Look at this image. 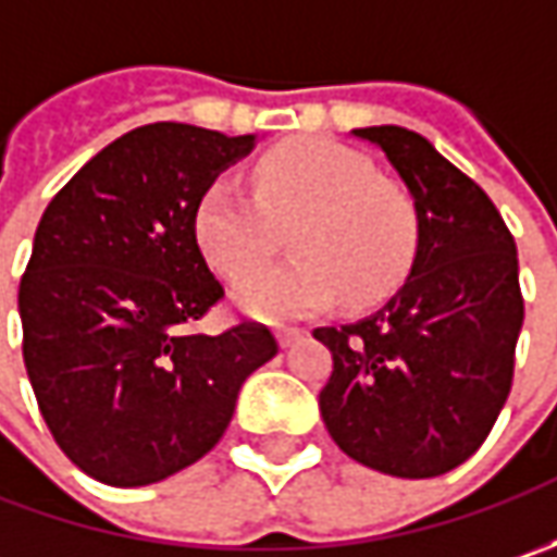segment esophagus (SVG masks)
<instances>
[{
    "mask_svg": "<svg viewBox=\"0 0 557 557\" xmlns=\"http://www.w3.org/2000/svg\"><path fill=\"white\" fill-rule=\"evenodd\" d=\"M304 329H294V325H285V329H278V332H275V337H278V344H282V347H294V344H297V341H304Z\"/></svg>",
    "mask_w": 557,
    "mask_h": 557,
    "instance_id": "obj_1",
    "label": "esophagus"
}]
</instances>
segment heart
<instances>
[{
  "instance_id": "obj_1",
  "label": "heart",
  "mask_w": 557,
  "mask_h": 557,
  "mask_svg": "<svg viewBox=\"0 0 557 557\" xmlns=\"http://www.w3.org/2000/svg\"><path fill=\"white\" fill-rule=\"evenodd\" d=\"M250 198L228 180L203 188L191 232L210 269L235 282L295 225L290 264L248 276L235 288L238 310L285 322L332 307H372L394 294L416 267L421 216L412 195L377 176L374 163L332 139H300L263 154Z\"/></svg>"
}]
</instances>
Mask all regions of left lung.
<instances>
[{"label":"left lung","mask_w":557,"mask_h":557,"mask_svg":"<svg viewBox=\"0 0 557 557\" xmlns=\"http://www.w3.org/2000/svg\"><path fill=\"white\" fill-rule=\"evenodd\" d=\"M377 145L421 216L406 285L354 325L315 329L334 359L319 394L332 440L394 478H437L468 461L503 412L524 325L518 247L496 203L424 136L354 129Z\"/></svg>","instance_id":"8db88e82"}]
</instances>
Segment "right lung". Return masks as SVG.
<instances>
[{"instance_id":"add662e5","label":"right lung","mask_w":557,"mask_h":557,"mask_svg":"<svg viewBox=\"0 0 557 557\" xmlns=\"http://www.w3.org/2000/svg\"><path fill=\"white\" fill-rule=\"evenodd\" d=\"M253 136L148 123L101 148L36 225L17 310L24 366L54 443L111 486L158 483L225 434L267 325L195 334L223 300L191 220Z\"/></svg>"}]
</instances>
